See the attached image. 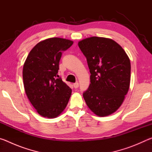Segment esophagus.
Here are the masks:
<instances>
[{
  "label": "esophagus",
  "instance_id": "34e87169",
  "mask_svg": "<svg viewBox=\"0 0 152 152\" xmlns=\"http://www.w3.org/2000/svg\"><path fill=\"white\" fill-rule=\"evenodd\" d=\"M73 86H74V88H78V86H79L78 82H75V83H74Z\"/></svg>",
  "mask_w": 152,
  "mask_h": 152
}]
</instances>
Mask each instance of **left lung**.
I'll use <instances>...</instances> for the list:
<instances>
[{
  "instance_id": "1",
  "label": "left lung",
  "mask_w": 152,
  "mask_h": 152,
  "mask_svg": "<svg viewBox=\"0 0 152 152\" xmlns=\"http://www.w3.org/2000/svg\"><path fill=\"white\" fill-rule=\"evenodd\" d=\"M78 46L91 74L84 101L97 116L111 115L121 106L129 88V58L121 46L109 38L88 37L80 41Z\"/></svg>"
}]
</instances>
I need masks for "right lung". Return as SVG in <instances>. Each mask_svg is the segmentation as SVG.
Instances as JSON below:
<instances>
[{
	"instance_id": "obj_1",
	"label": "right lung",
	"mask_w": 152,
	"mask_h": 152,
	"mask_svg": "<svg viewBox=\"0 0 152 152\" xmlns=\"http://www.w3.org/2000/svg\"><path fill=\"white\" fill-rule=\"evenodd\" d=\"M73 44L71 40L51 37L41 41L30 51L23 68L26 94L43 117H58L68 104L72 89L57 78L61 51Z\"/></svg>"
}]
</instances>
